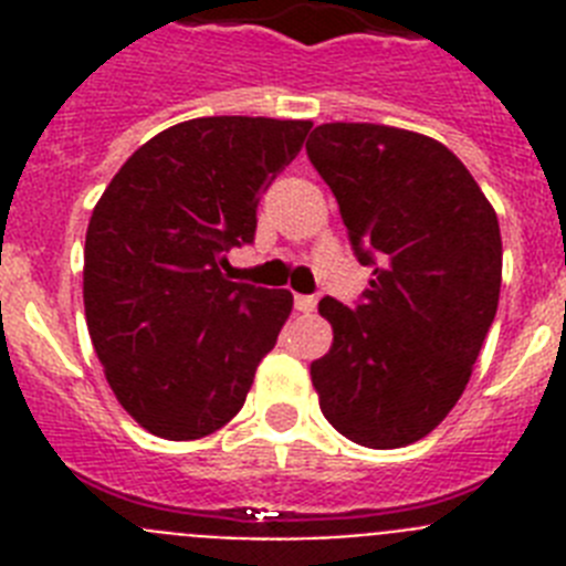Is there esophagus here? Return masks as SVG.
Listing matches in <instances>:
<instances>
[{"label": "esophagus", "instance_id": "1", "mask_svg": "<svg viewBox=\"0 0 566 566\" xmlns=\"http://www.w3.org/2000/svg\"><path fill=\"white\" fill-rule=\"evenodd\" d=\"M294 308H297V312H303V314H312L314 308H317V297H308V294H297V297H294Z\"/></svg>", "mask_w": 566, "mask_h": 566}]
</instances>
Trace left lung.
<instances>
[{"instance_id": "8db88e82", "label": "left lung", "mask_w": 566, "mask_h": 566, "mask_svg": "<svg viewBox=\"0 0 566 566\" xmlns=\"http://www.w3.org/2000/svg\"><path fill=\"white\" fill-rule=\"evenodd\" d=\"M359 263L363 303L319 300L334 343L312 363L319 411L352 442L405 448L462 397L502 289V234L473 175L413 129L334 122L306 144Z\"/></svg>"}]
</instances>
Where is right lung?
Wrapping results in <instances>:
<instances>
[{"label": "right lung", "instance_id": "1", "mask_svg": "<svg viewBox=\"0 0 566 566\" xmlns=\"http://www.w3.org/2000/svg\"><path fill=\"white\" fill-rule=\"evenodd\" d=\"M312 122L209 115L153 135L98 198L84 240V314L104 377L144 431L214 433L243 408L294 297L232 283L229 247L254 238L258 195Z\"/></svg>", "mask_w": 566, "mask_h": 566}]
</instances>
